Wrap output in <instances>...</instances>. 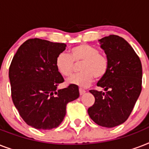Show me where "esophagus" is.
Segmentation results:
<instances>
[{
	"instance_id": "obj_1",
	"label": "esophagus",
	"mask_w": 149,
	"mask_h": 149,
	"mask_svg": "<svg viewBox=\"0 0 149 149\" xmlns=\"http://www.w3.org/2000/svg\"><path fill=\"white\" fill-rule=\"evenodd\" d=\"M79 94H80V95H83V94H84V93H86V91L81 88L79 89Z\"/></svg>"
}]
</instances>
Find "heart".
<instances>
[{
  "label": "heart",
  "instance_id": "obj_1",
  "mask_svg": "<svg viewBox=\"0 0 149 149\" xmlns=\"http://www.w3.org/2000/svg\"><path fill=\"white\" fill-rule=\"evenodd\" d=\"M79 70L81 73L67 79L70 84L80 87H87L95 77L101 79L107 74L109 60L105 55L99 53L97 49L87 44H81L72 47L69 55L60 53L56 58V67L62 76H72L75 70V63H81Z\"/></svg>",
  "mask_w": 149,
  "mask_h": 149
}]
</instances>
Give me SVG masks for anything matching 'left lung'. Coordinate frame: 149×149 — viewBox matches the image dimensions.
<instances>
[{
  "instance_id": "obj_1",
  "label": "left lung",
  "mask_w": 149,
  "mask_h": 149,
  "mask_svg": "<svg viewBox=\"0 0 149 149\" xmlns=\"http://www.w3.org/2000/svg\"><path fill=\"white\" fill-rule=\"evenodd\" d=\"M99 42L109 68L97 85L106 92L90 91L95 102L87 111L96 124L113 127L125 122L134 108L141 91L142 67L133 48L120 36L111 35Z\"/></svg>"
}]
</instances>
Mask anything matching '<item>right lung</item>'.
Segmentation results:
<instances>
[{
	"label": "right lung",
	"instance_id": "add662e5",
	"mask_svg": "<svg viewBox=\"0 0 149 149\" xmlns=\"http://www.w3.org/2000/svg\"><path fill=\"white\" fill-rule=\"evenodd\" d=\"M64 43L40 38L25 41L9 68L11 97L27 125L40 130L57 127L65 118L66 104L79 97V87L64 82L56 67V58L65 49Z\"/></svg>",
	"mask_w": 149,
	"mask_h": 149
}]
</instances>
